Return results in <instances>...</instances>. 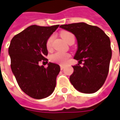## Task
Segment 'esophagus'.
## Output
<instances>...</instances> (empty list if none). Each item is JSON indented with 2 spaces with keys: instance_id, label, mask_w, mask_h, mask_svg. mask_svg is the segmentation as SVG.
<instances>
[{
  "instance_id": "34e87169",
  "label": "esophagus",
  "mask_w": 120,
  "mask_h": 120,
  "mask_svg": "<svg viewBox=\"0 0 120 120\" xmlns=\"http://www.w3.org/2000/svg\"><path fill=\"white\" fill-rule=\"evenodd\" d=\"M64 68V66L60 65V69H61V70H63Z\"/></svg>"
}]
</instances>
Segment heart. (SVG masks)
Returning a JSON list of instances; mask_svg holds the SVG:
<instances>
[{"instance_id": "b5f03b06", "label": "heart", "mask_w": 120, "mask_h": 120, "mask_svg": "<svg viewBox=\"0 0 120 120\" xmlns=\"http://www.w3.org/2000/svg\"><path fill=\"white\" fill-rule=\"evenodd\" d=\"M60 35L62 38V39L67 43H68L71 39H75V35L69 31H62L60 34ZM53 40H54V36L52 35L46 41V48L48 50H51L52 48ZM70 57V56L69 54L57 52H55L54 54L50 55V60L55 63H58L60 64H65L68 61Z\"/></svg>"}]
</instances>
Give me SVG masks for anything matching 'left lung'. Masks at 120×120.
<instances>
[{
	"label": "left lung",
	"mask_w": 120,
	"mask_h": 120,
	"mask_svg": "<svg viewBox=\"0 0 120 120\" xmlns=\"http://www.w3.org/2000/svg\"><path fill=\"white\" fill-rule=\"evenodd\" d=\"M60 27L74 34L78 42L74 58L79 64L72 66L70 82L81 93H95L104 84L109 72L112 58L109 38L99 27L85 23L62 25ZM82 62L83 66L81 67Z\"/></svg>",
	"instance_id": "8db88e82"
}]
</instances>
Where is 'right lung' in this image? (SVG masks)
<instances>
[{
	"label": "right lung",
	"mask_w": 120,
	"mask_h": 120,
	"mask_svg": "<svg viewBox=\"0 0 120 120\" xmlns=\"http://www.w3.org/2000/svg\"><path fill=\"white\" fill-rule=\"evenodd\" d=\"M58 27L31 25L15 35L9 45L12 72L21 89L34 99L45 98L54 91L60 66L49 62L45 68L39 63H48L46 41Z\"/></svg>",
	"instance_id": "1"
}]
</instances>
